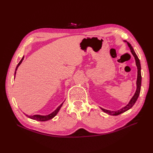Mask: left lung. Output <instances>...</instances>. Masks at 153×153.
Instances as JSON below:
<instances>
[{"label":"left lung","instance_id":"left-lung-1","mask_svg":"<svg viewBox=\"0 0 153 153\" xmlns=\"http://www.w3.org/2000/svg\"><path fill=\"white\" fill-rule=\"evenodd\" d=\"M124 42H127L126 41H124ZM127 44L128 45V47H129V49L131 50V52L133 54V55L135 57V62H136V65L137 67V90L135 94L132 97V98L131 99L130 101H129V103L126 106L123 107V108L120 109L119 110L117 111H110V110H105L104 108H101V109L104 112L110 114V115H118L119 114H121L126 111L128 110L129 109H130L132 106L134 105V104L135 103V102L137 101L138 96H139L140 94V88H141V81H142V76H141V66H140V62L139 61V59L138 58L137 55H136L135 51H134L133 47H131V45L129 44L128 42H127Z\"/></svg>","mask_w":153,"mask_h":153}]
</instances>
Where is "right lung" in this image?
Returning a JSON list of instances; mask_svg holds the SVG:
<instances>
[{
	"instance_id": "right-lung-1",
	"label": "right lung",
	"mask_w": 153,
	"mask_h": 153,
	"mask_svg": "<svg viewBox=\"0 0 153 153\" xmlns=\"http://www.w3.org/2000/svg\"><path fill=\"white\" fill-rule=\"evenodd\" d=\"M24 57H22V59H21V61H20V62L18 64V65H17V66H16V69H15V75H16V72L17 69H18V66H19L20 65V64L22 62V61H23V60H24ZM62 104H63V103H62L61 105L59 106L57 108V109L55 110H54L52 113H51L50 114L47 115H27V114H25V115H26V116L28 117H29V118L32 119L36 120V121H48V120H50V119H52V118H53V117L55 116V115H57V114L59 112V110L61 109V107L62 106Z\"/></svg>"
}]
</instances>
